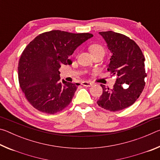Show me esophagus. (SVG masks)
<instances>
[{
    "mask_svg": "<svg viewBox=\"0 0 160 160\" xmlns=\"http://www.w3.org/2000/svg\"><path fill=\"white\" fill-rule=\"evenodd\" d=\"M82 85L85 86V87H90L93 85L92 82H88V81H83L82 82Z\"/></svg>",
    "mask_w": 160,
    "mask_h": 160,
    "instance_id": "1",
    "label": "esophagus"
}]
</instances>
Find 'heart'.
I'll list each match as a JSON object with an SVG mask.
<instances>
[{
    "label": "heart",
    "mask_w": 160,
    "mask_h": 160,
    "mask_svg": "<svg viewBox=\"0 0 160 160\" xmlns=\"http://www.w3.org/2000/svg\"><path fill=\"white\" fill-rule=\"evenodd\" d=\"M90 50L92 54L96 53H99V52L104 53V47L99 44H94L92 45H91L90 47Z\"/></svg>",
    "instance_id": "1"
}]
</instances>
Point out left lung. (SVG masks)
Returning <instances> with one entry per match:
<instances>
[{
  "label": "left lung",
  "instance_id": "1",
  "mask_svg": "<svg viewBox=\"0 0 160 160\" xmlns=\"http://www.w3.org/2000/svg\"><path fill=\"white\" fill-rule=\"evenodd\" d=\"M99 34L112 53L107 70L117 79L113 89L101 85L103 92L97 102L104 109L117 112L133 104L142 93L147 76L145 57L136 43L126 35L112 31Z\"/></svg>",
  "mask_w": 160,
  "mask_h": 160
}]
</instances>
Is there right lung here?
Masks as SVG:
<instances>
[{"mask_svg":"<svg viewBox=\"0 0 160 160\" xmlns=\"http://www.w3.org/2000/svg\"><path fill=\"white\" fill-rule=\"evenodd\" d=\"M92 37L52 30L38 35L27 46L19 61L18 80L32 107L54 114L68 106L80 84L65 82L63 85L58 70L62 64L71 63L69 56Z\"/></svg>","mask_w":160,"mask_h":160,"instance_id":"add662e5","label":"right lung"}]
</instances>
